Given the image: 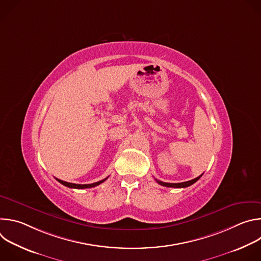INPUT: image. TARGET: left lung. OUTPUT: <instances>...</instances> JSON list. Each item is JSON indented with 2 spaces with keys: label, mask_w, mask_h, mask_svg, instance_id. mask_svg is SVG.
<instances>
[{
  "label": "left lung",
  "mask_w": 261,
  "mask_h": 261,
  "mask_svg": "<svg viewBox=\"0 0 261 261\" xmlns=\"http://www.w3.org/2000/svg\"><path fill=\"white\" fill-rule=\"evenodd\" d=\"M201 175H199L196 178H193V179L188 180V181H184V182H164V181H161V180H158V179H156V180L161 186H164V187H169V188H186V187H189V186H191L195 181H197L200 178Z\"/></svg>",
  "instance_id": "8db88e82"
}]
</instances>
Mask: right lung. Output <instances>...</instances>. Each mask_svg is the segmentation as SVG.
<instances>
[{"label":"right lung","mask_w":261,"mask_h":261,"mask_svg":"<svg viewBox=\"0 0 261 261\" xmlns=\"http://www.w3.org/2000/svg\"><path fill=\"white\" fill-rule=\"evenodd\" d=\"M106 179H107V177H106V178H104V179H102V180H99V181H97V182L81 185V184H72V182L64 181V180H62V179H59V178H57V180H58L59 182H61L62 185L66 186V187H68V188H73V189H86V188H92V187H96V186L100 185L101 182H103V181H104V180H106Z\"/></svg>","instance_id":"add662e5"}]
</instances>
